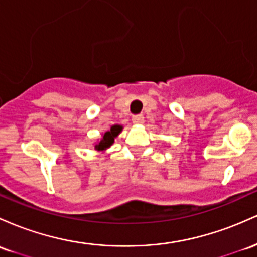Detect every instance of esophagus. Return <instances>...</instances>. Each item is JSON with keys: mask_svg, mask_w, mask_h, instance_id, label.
Listing matches in <instances>:
<instances>
[{"mask_svg": "<svg viewBox=\"0 0 257 257\" xmlns=\"http://www.w3.org/2000/svg\"><path fill=\"white\" fill-rule=\"evenodd\" d=\"M133 123L137 124V125H139V124H143L144 123V115L143 114H137L133 117Z\"/></svg>", "mask_w": 257, "mask_h": 257, "instance_id": "obj_1", "label": "esophagus"}]
</instances>
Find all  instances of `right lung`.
Listing matches in <instances>:
<instances>
[{
  "label": "right lung",
  "mask_w": 257,
  "mask_h": 257,
  "mask_svg": "<svg viewBox=\"0 0 257 257\" xmlns=\"http://www.w3.org/2000/svg\"><path fill=\"white\" fill-rule=\"evenodd\" d=\"M122 131H123V125H119V124H114V125H112L111 129L101 134L100 139H97V142L94 144L95 150L106 151L107 149L111 148L112 144L114 143V139L120 134V132Z\"/></svg>",
  "instance_id": "add662e5"
}]
</instances>
